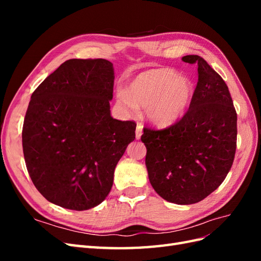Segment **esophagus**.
Masks as SVG:
<instances>
[{
	"mask_svg": "<svg viewBox=\"0 0 261 261\" xmlns=\"http://www.w3.org/2000/svg\"><path fill=\"white\" fill-rule=\"evenodd\" d=\"M141 135H143V125L138 124L136 127V139H140Z\"/></svg>",
	"mask_w": 261,
	"mask_h": 261,
	"instance_id": "1",
	"label": "esophagus"
}]
</instances>
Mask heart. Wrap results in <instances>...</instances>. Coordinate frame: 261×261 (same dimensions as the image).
Here are the masks:
<instances>
[{
  "mask_svg": "<svg viewBox=\"0 0 261 261\" xmlns=\"http://www.w3.org/2000/svg\"><path fill=\"white\" fill-rule=\"evenodd\" d=\"M117 97L132 111L137 107L146 108L150 122L167 127L186 113L194 97V86L171 68H153L134 78L128 90H121Z\"/></svg>",
  "mask_w": 261,
  "mask_h": 261,
  "instance_id": "1",
  "label": "heart"
}]
</instances>
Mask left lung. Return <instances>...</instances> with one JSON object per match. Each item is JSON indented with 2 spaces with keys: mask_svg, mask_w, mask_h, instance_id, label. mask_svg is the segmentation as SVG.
Listing matches in <instances>:
<instances>
[{
  "mask_svg": "<svg viewBox=\"0 0 261 261\" xmlns=\"http://www.w3.org/2000/svg\"><path fill=\"white\" fill-rule=\"evenodd\" d=\"M198 66L188 111L160 130L145 127L146 167L156 194L176 204L206 198L222 184L234 161L238 114L225 82L198 55L181 58Z\"/></svg>",
  "mask_w": 261,
  "mask_h": 261,
  "instance_id": "8db88e82",
  "label": "left lung"
}]
</instances>
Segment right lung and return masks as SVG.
<instances>
[{"mask_svg":"<svg viewBox=\"0 0 261 261\" xmlns=\"http://www.w3.org/2000/svg\"><path fill=\"white\" fill-rule=\"evenodd\" d=\"M113 64L72 59L31 94L22 126V151L34 185L46 200L88 210L111 191L114 170L136 123L111 116Z\"/></svg>","mask_w":261,"mask_h":261,"instance_id":"right-lung-1","label":"right lung"}]
</instances>
